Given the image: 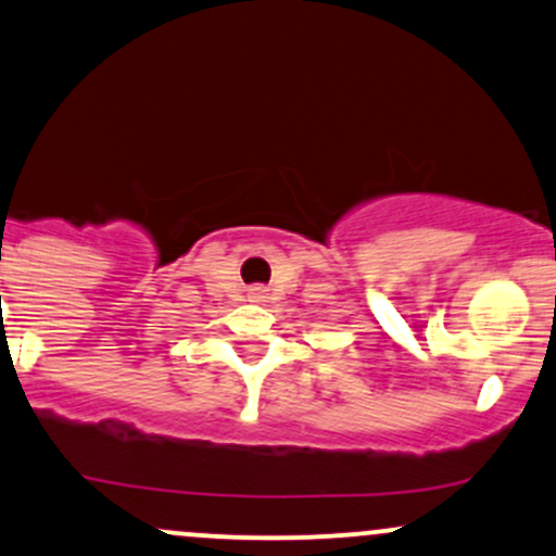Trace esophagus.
Segmentation results:
<instances>
[{
	"label": "esophagus",
	"mask_w": 556,
	"mask_h": 556,
	"mask_svg": "<svg viewBox=\"0 0 556 556\" xmlns=\"http://www.w3.org/2000/svg\"><path fill=\"white\" fill-rule=\"evenodd\" d=\"M253 298H264V290H253Z\"/></svg>",
	"instance_id": "34e87169"
}]
</instances>
